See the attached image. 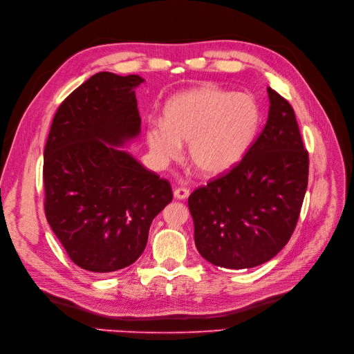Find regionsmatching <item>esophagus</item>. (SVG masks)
<instances>
[{
	"mask_svg": "<svg viewBox=\"0 0 354 354\" xmlns=\"http://www.w3.org/2000/svg\"><path fill=\"white\" fill-rule=\"evenodd\" d=\"M190 196V190L187 187H177L174 190V197L177 200H186Z\"/></svg>",
	"mask_w": 354,
	"mask_h": 354,
	"instance_id": "34e87169",
	"label": "esophagus"
}]
</instances>
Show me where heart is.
I'll return each mask as SVG.
<instances>
[{"instance_id": "obj_1", "label": "heart", "mask_w": 354, "mask_h": 354, "mask_svg": "<svg viewBox=\"0 0 354 354\" xmlns=\"http://www.w3.org/2000/svg\"><path fill=\"white\" fill-rule=\"evenodd\" d=\"M262 122L255 96L217 86H198L173 96L164 122H151L147 141L160 160H173L189 142V160L207 178L230 173L254 145Z\"/></svg>"}]
</instances>
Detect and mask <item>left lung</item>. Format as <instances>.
Wrapping results in <instances>:
<instances>
[{
  "label": "left lung",
  "mask_w": 354,
  "mask_h": 354,
  "mask_svg": "<svg viewBox=\"0 0 354 354\" xmlns=\"http://www.w3.org/2000/svg\"><path fill=\"white\" fill-rule=\"evenodd\" d=\"M265 128L238 167L189 197L198 254L216 266L272 259L297 226L308 184V153L292 106L268 88Z\"/></svg>",
  "instance_id": "left-lung-1"
}]
</instances>
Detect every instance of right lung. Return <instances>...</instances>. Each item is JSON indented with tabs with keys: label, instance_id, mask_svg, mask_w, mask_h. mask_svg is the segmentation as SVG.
<instances>
[{
	"label": "right lung",
	"instance_id": "add662e5",
	"mask_svg": "<svg viewBox=\"0 0 354 354\" xmlns=\"http://www.w3.org/2000/svg\"><path fill=\"white\" fill-rule=\"evenodd\" d=\"M138 75L99 72L59 106L44 148L47 222L82 269L108 274L144 252L153 218L173 200L170 183L115 147L141 132Z\"/></svg>",
	"mask_w": 354,
	"mask_h": 354
}]
</instances>
